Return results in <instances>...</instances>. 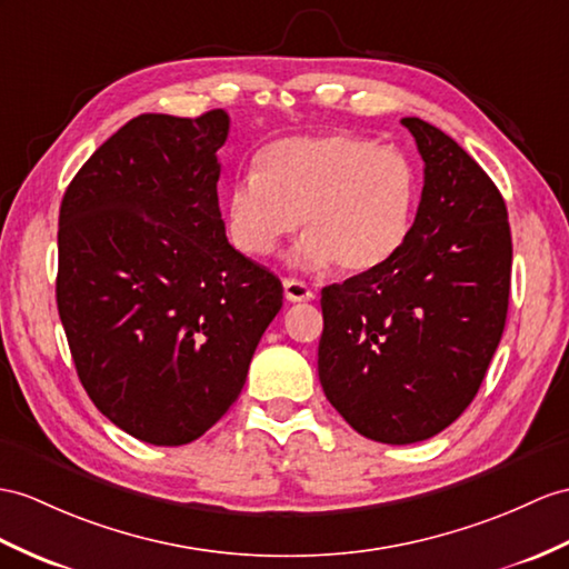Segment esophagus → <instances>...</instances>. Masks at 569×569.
<instances>
[{
  "label": "esophagus",
  "mask_w": 569,
  "mask_h": 569,
  "mask_svg": "<svg viewBox=\"0 0 569 569\" xmlns=\"http://www.w3.org/2000/svg\"><path fill=\"white\" fill-rule=\"evenodd\" d=\"M282 284H284V299L287 301H311L313 299V292H311V287L307 282L295 280V277H287Z\"/></svg>",
  "instance_id": "esophagus-1"
}]
</instances>
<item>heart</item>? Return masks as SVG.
Returning <instances> with one entry per match:
<instances>
[{
    "mask_svg": "<svg viewBox=\"0 0 569 569\" xmlns=\"http://www.w3.org/2000/svg\"><path fill=\"white\" fill-rule=\"evenodd\" d=\"M415 204L418 171L403 151L350 132L287 137L227 188L224 227L239 253L266 258L303 221L299 268L362 274L403 248Z\"/></svg>",
    "mask_w": 569,
    "mask_h": 569,
    "instance_id": "b5f03b06",
    "label": "heart"
}]
</instances>
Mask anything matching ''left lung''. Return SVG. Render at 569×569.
Returning <instances> with one entry per match:
<instances>
[{
    "mask_svg": "<svg viewBox=\"0 0 569 569\" xmlns=\"http://www.w3.org/2000/svg\"><path fill=\"white\" fill-rule=\"evenodd\" d=\"M425 161L418 214L386 266L321 292L318 379L381 445L439 435L476 398L500 345L511 277L507 204L449 134L400 120Z\"/></svg>",
    "mask_w": 569,
    "mask_h": 569,
    "instance_id": "8db88e82",
    "label": "left lung"
}]
</instances>
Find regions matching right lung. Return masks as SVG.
<instances>
[{"mask_svg": "<svg viewBox=\"0 0 569 569\" xmlns=\"http://www.w3.org/2000/svg\"><path fill=\"white\" fill-rule=\"evenodd\" d=\"M224 110L144 113L64 190L58 311L93 406L134 439L180 447L239 398L282 282L227 241Z\"/></svg>", "mask_w": 569, "mask_h": 569, "instance_id": "1", "label": "right lung"}]
</instances>
